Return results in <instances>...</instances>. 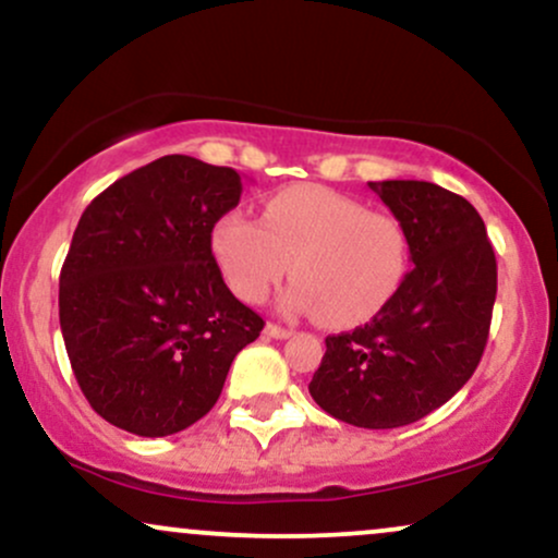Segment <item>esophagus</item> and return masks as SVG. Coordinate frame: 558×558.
Returning a JSON list of instances; mask_svg holds the SVG:
<instances>
[{
    "mask_svg": "<svg viewBox=\"0 0 558 558\" xmlns=\"http://www.w3.org/2000/svg\"><path fill=\"white\" fill-rule=\"evenodd\" d=\"M266 333H268V337H274V339H290L292 329H284V326H279V324H268Z\"/></svg>",
    "mask_w": 558,
    "mask_h": 558,
    "instance_id": "1",
    "label": "esophagus"
}]
</instances>
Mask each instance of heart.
I'll list each match as a JSON object with an SVG mask.
<instances>
[{
	"label": "heart",
	"mask_w": 558,
	"mask_h": 558,
	"mask_svg": "<svg viewBox=\"0 0 558 558\" xmlns=\"http://www.w3.org/2000/svg\"><path fill=\"white\" fill-rule=\"evenodd\" d=\"M211 251L227 284L260 303L281 279H298L284 303L326 326H352L389 305L410 266V242L391 214L320 185H294L266 203L264 221L229 211L214 225Z\"/></svg>",
	"instance_id": "b5f03b06"
}]
</instances>
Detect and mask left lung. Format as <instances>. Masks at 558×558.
Listing matches in <instances>:
<instances>
[{
  "label": "left lung",
  "mask_w": 558,
  "mask_h": 558,
  "mask_svg": "<svg viewBox=\"0 0 558 558\" xmlns=\"http://www.w3.org/2000/svg\"><path fill=\"white\" fill-rule=\"evenodd\" d=\"M404 227L412 271L355 331L326 337L307 386L320 410L357 428H399L449 402L488 342L496 255L462 195L421 180L368 182Z\"/></svg>",
  "instance_id": "8db88e82"
}]
</instances>
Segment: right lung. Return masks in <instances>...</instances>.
Segmentation results:
<instances>
[{"instance_id": "1", "label": "right lung", "mask_w": 558, "mask_h": 558, "mask_svg": "<svg viewBox=\"0 0 558 558\" xmlns=\"http://www.w3.org/2000/svg\"><path fill=\"white\" fill-rule=\"evenodd\" d=\"M242 177L193 156L120 177L90 201L59 274V326L85 399L128 434H180L214 408L264 318L211 253Z\"/></svg>"}]
</instances>
